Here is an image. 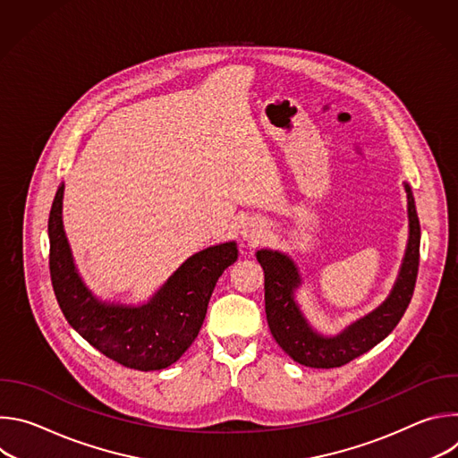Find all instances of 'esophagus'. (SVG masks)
<instances>
[{
  "label": "esophagus",
  "instance_id": "obj_1",
  "mask_svg": "<svg viewBox=\"0 0 458 458\" xmlns=\"http://www.w3.org/2000/svg\"><path fill=\"white\" fill-rule=\"evenodd\" d=\"M260 232H263V226H260L257 221H248L244 223L241 235L248 242H257V239L260 237Z\"/></svg>",
  "mask_w": 458,
  "mask_h": 458
}]
</instances>
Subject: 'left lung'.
I'll return each mask as SVG.
<instances>
[{
  "label": "left lung",
  "instance_id": "8db88e82",
  "mask_svg": "<svg viewBox=\"0 0 458 458\" xmlns=\"http://www.w3.org/2000/svg\"><path fill=\"white\" fill-rule=\"evenodd\" d=\"M404 188L408 193L410 239L399 277L378 308L352 322L339 335L328 337L315 332L302 315L295 301V290L302 281L290 255L277 250H259L255 253L265 270V308L270 332L295 362L310 368L344 366L386 339L403 318L413 297L420 257V225L415 199L410 184L404 182Z\"/></svg>",
  "mask_w": 458,
  "mask_h": 458
}]
</instances>
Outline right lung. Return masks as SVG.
<instances>
[{
	"label": "right lung",
	"mask_w": 458,
	"mask_h": 458,
	"mask_svg": "<svg viewBox=\"0 0 458 458\" xmlns=\"http://www.w3.org/2000/svg\"><path fill=\"white\" fill-rule=\"evenodd\" d=\"M61 184L48 216L50 279L57 304L72 328L108 359L140 371L168 368L198 337L208 301L223 272L237 260L235 241L188 257L140 306L103 302L85 286L63 230Z\"/></svg>",
	"instance_id": "1"
}]
</instances>
